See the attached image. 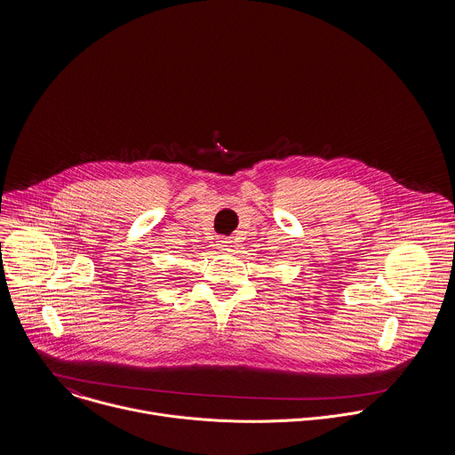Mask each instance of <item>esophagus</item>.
Instances as JSON below:
<instances>
[{
  "instance_id": "obj_1",
  "label": "esophagus",
  "mask_w": 455,
  "mask_h": 455,
  "mask_svg": "<svg viewBox=\"0 0 455 455\" xmlns=\"http://www.w3.org/2000/svg\"><path fill=\"white\" fill-rule=\"evenodd\" d=\"M232 243H234L232 239H223V241L220 243V248H221V250H225V251H228V250L232 248Z\"/></svg>"
}]
</instances>
